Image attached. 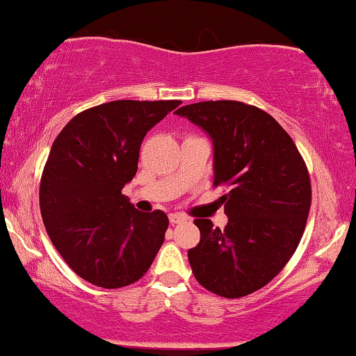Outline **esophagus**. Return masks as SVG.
<instances>
[{"label":"esophagus","instance_id":"1","mask_svg":"<svg viewBox=\"0 0 356 356\" xmlns=\"http://www.w3.org/2000/svg\"><path fill=\"white\" fill-rule=\"evenodd\" d=\"M169 220L170 224H182V222L187 220V217L182 216V213H170Z\"/></svg>","mask_w":356,"mask_h":356}]
</instances>
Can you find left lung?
Instances as JSON below:
<instances>
[{"mask_svg": "<svg viewBox=\"0 0 356 356\" xmlns=\"http://www.w3.org/2000/svg\"><path fill=\"white\" fill-rule=\"evenodd\" d=\"M175 113L212 137L213 187L227 189L224 230L194 220L192 273L219 297H245L273 280L300 243L312 205L307 164L284 127L255 106L204 101Z\"/></svg>", "mask_w": 356, "mask_h": 356, "instance_id": "left-lung-1", "label": "left lung"}]
</instances>
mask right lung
<instances>
[{
    "mask_svg": "<svg viewBox=\"0 0 356 356\" xmlns=\"http://www.w3.org/2000/svg\"><path fill=\"white\" fill-rule=\"evenodd\" d=\"M181 101H111L79 113L54 139L40 182L46 232L72 272L102 289L144 277L169 219L139 212L121 194L144 136Z\"/></svg>",
    "mask_w": 356,
    "mask_h": 356,
    "instance_id": "obj_1",
    "label": "right lung"
}]
</instances>
